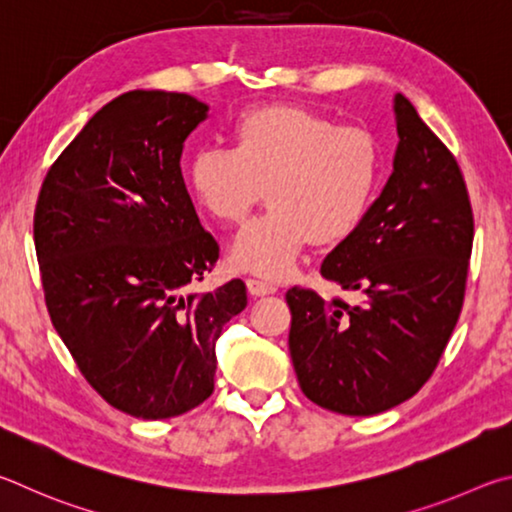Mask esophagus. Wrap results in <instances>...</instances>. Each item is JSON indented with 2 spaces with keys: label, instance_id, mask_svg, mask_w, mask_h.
I'll list each match as a JSON object with an SVG mask.
<instances>
[{
  "label": "esophagus",
  "instance_id": "1",
  "mask_svg": "<svg viewBox=\"0 0 512 512\" xmlns=\"http://www.w3.org/2000/svg\"><path fill=\"white\" fill-rule=\"evenodd\" d=\"M247 290L251 297H267V294H274L276 292V285L272 283H265L261 279H247Z\"/></svg>",
  "mask_w": 512,
  "mask_h": 512
}]
</instances>
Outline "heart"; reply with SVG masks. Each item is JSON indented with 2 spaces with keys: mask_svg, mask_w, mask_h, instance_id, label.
<instances>
[{
  "mask_svg": "<svg viewBox=\"0 0 512 512\" xmlns=\"http://www.w3.org/2000/svg\"><path fill=\"white\" fill-rule=\"evenodd\" d=\"M229 137L231 150L193 152L186 184L197 206L222 224L245 220L267 191L272 209L231 242L233 270L283 279L312 240L339 245L362 227L382 175L373 132L272 103L240 112Z\"/></svg>",
  "mask_w": 512,
  "mask_h": 512,
  "instance_id": "heart-1",
  "label": "heart"
}]
</instances>
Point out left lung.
<instances>
[{
    "label": "left lung",
    "instance_id": "1",
    "mask_svg": "<svg viewBox=\"0 0 512 512\" xmlns=\"http://www.w3.org/2000/svg\"><path fill=\"white\" fill-rule=\"evenodd\" d=\"M393 112L387 184L362 227L321 263L324 279L362 303L285 294L301 391L344 416H375L418 393L450 342L468 279L474 220L459 164L402 94Z\"/></svg>",
    "mask_w": 512,
    "mask_h": 512
}]
</instances>
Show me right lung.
I'll list each match as a JSON object with an SVG mask.
<instances>
[{
	"label": "right lung",
	"instance_id": "right-lung-1",
	"mask_svg": "<svg viewBox=\"0 0 512 512\" xmlns=\"http://www.w3.org/2000/svg\"><path fill=\"white\" fill-rule=\"evenodd\" d=\"M209 105L134 92L101 107L44 177L33 236L53 328L85 380L134 418H173L213 393L215 342L245 283L188 292L218 261L182 177Z\"/></svg>",
	"mask_w": 512,
	"mask_h": 512
}]
</instances>
